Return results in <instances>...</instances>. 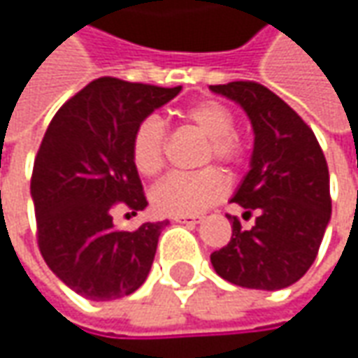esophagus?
<instances>
[{
    "mask_svg": "<svg viewBox=\"0 0 358 358\" xmlns=\"http://www.w3.org/2000/svg\"><path fill=\"white\" fill-rule=\"evenodd\" d=\"M201 215H175L173 221L175 223H187V225H195V223H201Z\"/></svg>",
    "mask_w": 358,
    "mask_h": 358,
    "instance_id": "obj_1",
    "label": "esophagus"
}]
</instances>
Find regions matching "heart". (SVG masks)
<instances>
[{
    "instance_id": "obj_1",
    "label": "heart",
    "mask_w": 358,
    "mask_h": 358,
    "mask_svg": "<svg viewBox=\"0 0 358 358\" xmlns=\"http://www.w3.org/2000/svg\"><path fill=\"white\" fill-rule=\"evenodd\" d=\"M189 125L207 137L203 163L219 161L229 169L239 167L247 149L235 133V115L227 105L205 99L183 111ZM167 131L157 117H145L131 135V161L143 177H155L165 165ZM225 195V179L213 169L171 173L151 191L153 209L163 215H195L217 205Z\"/></svg>"
}]
</instances>
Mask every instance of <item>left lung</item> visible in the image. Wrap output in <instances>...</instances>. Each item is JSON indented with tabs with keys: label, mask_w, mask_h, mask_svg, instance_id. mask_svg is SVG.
<instances>
[{
	"label": "left lung",
	"mask_w": 358,
	"mask_h": 358,
	"mask_svg": "<svg viewBox=\"0 0 358 358\" xmlns=\"http://www.w3.org/2000/svg\"><path fill=\"white\" fill-rule=\"evenodd\" d=\"M211 91L237 101L251 119L255 147L251 171L233 203L245 217L257 215L251 229L235 215L231 241L211 253L225 281L277 291L296 282L319 253L331 219L329 167L309 125L279 95L255 81L211 85Z\"/></svg>",
	"instance_id": "8db88e82"
}]
</instances>
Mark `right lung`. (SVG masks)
Wrapping results in <instances>:
<instances>
[{
  "mask_svg": "<svg viewBox=\"0 0 358 358\" xmlns=\"http://www.w3.org/2000/svg\"><path fill=\"white\" fill-rule=\"evenodd\" d=\"M179 91L99 77L51 119L31 173L35 235L48 267L77 295L113 301L147 279L167 221L119 231L113 213L147 207L131 135Z\"/></svg>",
  "mask_w": 358,
  "mask_h": 358,
  "instance_id": "add662e5",
  "label": "right lung"
}]
</instances>
